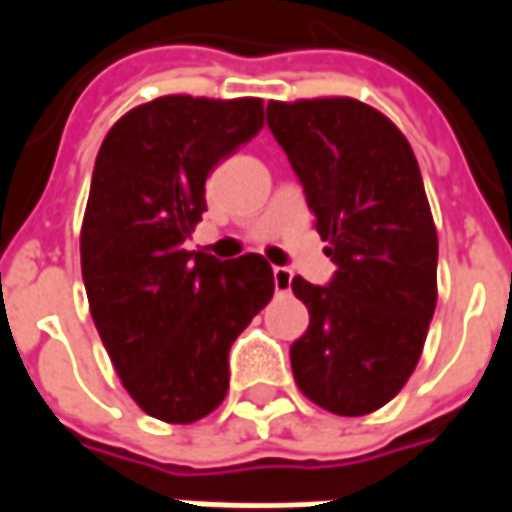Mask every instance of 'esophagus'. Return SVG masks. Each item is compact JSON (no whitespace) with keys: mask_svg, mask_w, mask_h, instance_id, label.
Instances as JSON below:
<instances>
[{"mask_svg":"<svg viewBox=\"0 0 512 512\" xmlns=\"http://www.w3.org/2000/svg\"><path fill=\"white\" fill-rule=\"evenodd\" d=\"M290 282H293V274H290L288 268H274V288H277V293H288Z\"/></svg>","mask_w":512,"mask_h":512,"instance_id":"esophagus-1","label":"esophagus"}]
</instances>
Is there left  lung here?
<instances>
[{
	"label": "left lung",
	"mask_w": 512,
	"mask_h": 512,
	"mask_svg": "<svg viewBox=\"0 0 512 512\" xmlns=\"http://www.w3.org/2000/svg\"><path fill=\"white\" fill-rule=\"evenodd\" d=\"M266 123L337 266L329 285L290 282L310 310L293 378L326 411L362 417L403 389L436 310L439 238L419 164L395 123L354 98L271 101Z\"/></svg>",
	"instance_id": "1"
}]
</instances>
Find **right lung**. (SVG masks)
I'll list each match as a JSON object with an SVG mask.
<instances>
[{"mask_svg": "<svg viewBox=\"0 0 512 512\" xmlns=\"http://www.w3.org/2000/svg\"><path fill=\"white\" fill-rule=\"evenodd\" d=\"M263 128L260 98L164 95L117 120L98 150L82 277L117 376L150 417L189 425L230 386V345L274 296L260 255L219 260L183 241L205 178Z\"/></svg>", "mask_w": 512, "mask_h": 512, "instance_id": "right-lung-1", "label": "right lung"}]
</instances>
